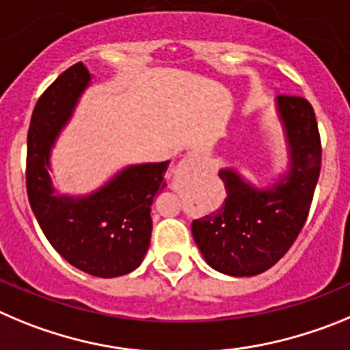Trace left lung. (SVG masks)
<instances>
[{
	"label": "left lung",
	"mask_w": 350,
	"mask_h": 350,
	"mask_svg": "<svg viewBox=\"0 0 350 350\" xmlns=\"http://www.w3.org/2000/svg\"><path fill=\"white\" fill-rule=\"evenodd\" d=\"M288 169L258 188L232 167L219 169L226 197L219 209L193 219L191 234L207 265L251 277L275 265L304 228L321 172V139L314 109L304 97L279 96Z\"/></svg>",
	"instance_id": "obj_1"
}]
</instances>
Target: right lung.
<instances>
[{"mask_svg":"<svg viewBox=\"0 0 350 350\" xmlns=\"http://www.w3.org/2000/svg\"><path fill=\"white\" fill-rule=\"evenodd\" d=\"M90 81L78 62L38 99L27 132V197L45 237L68 263L90 275L118 277L136 270L150 247L153 197L167 187L171 160L127 165L87 195L55 193L52 148Z\"/></svg>","mask_w":350,"mask_h":350,"instance_id":"obj_1","label":"right lung"}]
</instances>
